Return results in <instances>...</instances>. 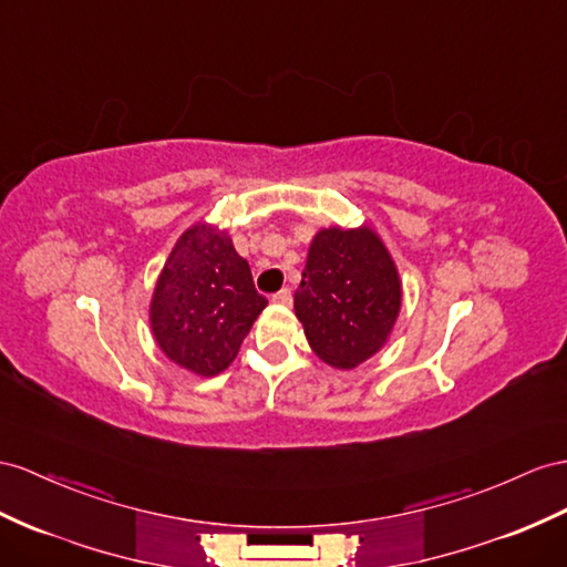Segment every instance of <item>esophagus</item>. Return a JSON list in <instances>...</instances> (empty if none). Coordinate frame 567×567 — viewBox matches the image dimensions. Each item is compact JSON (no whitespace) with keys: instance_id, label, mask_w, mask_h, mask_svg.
<instances>
[{"instance_id":"34e87169","label":"esophagus","mask_w":567,"mask_h":567,"mask_svg":"<svg viewBox=\"0 0 567 567\" xmlns=\"http://www.w3.org/2000/svg\"><path fill=\"white\" fill-rule=\"evenodd\" d=\"M272 301H275V303H285V307H289V303H292V289L282 287L280 292L272 295Z\"/></svg>"}]
</instances>
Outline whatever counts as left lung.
<instances>
[{
  "instance_id": "8db88e82",
  "label": "left lung",
  "mask_w": 567,
  "mask_h": 567,
  "mask_svg": "<svg viewBox=\"0 0 567 567\" xmlns=\"http://www.w3.org/2000/svg\"><path fill=\"white\" fill-rule=\"evenodd\" d=\"M400 299L393 258L369 227L318 231L295 311L311 350L326 364L352 369L379 352L393 330Z\"/></svg>"
}]
</instances>
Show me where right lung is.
Returning <instances> with one entry per match:
<instances>
[{
    "label": "right lung",
    "mask_w": 567,
    "mask_h": 567,
    "mask_svg": "<svg viewBox=\"0 0 567 567\" xmlns=\"http://www.w3.org/2000/svg\"><path fill=\"white\" fill-rule=\"evenodd\" d=\"M266 303L227 231L196 225L184 231L159 275L151 323L174 364L215 375L235 361Z\"/></svg>",
    "instance_id": "add662e5"
}]
</instances>
